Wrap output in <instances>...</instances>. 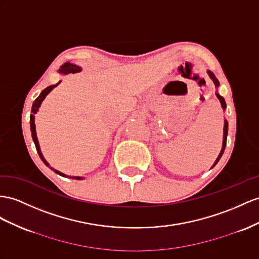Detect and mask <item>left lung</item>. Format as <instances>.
<instances>
[{
    "mask_svg": "<svg viewBox=\"0 0 259 259\" xmlns=\"http://www.w3.org/2000/svg\"><path fill=\"white\" fill-rule=\"evenodd\" d=\"M208 73H209V76L213 79V82H214V84H215V86H219V82H218V79L215 78V76H214V74L212 72H210V71H208ZM217 96H218V98L220 99V102H221V105H222V108L223 109H225L227 108V104H225V101H224V98L222 97V96H220L219 94H217ZM227 137H228V121L227 120H224V134H223V145H222V150H221V153H220V155H219V157L217 158V161H215V163H214V165L219 162V160H220L221 158V156H222V154H223V152H224V149H225V144H227ZM213 165V166H214ZM212 166V167H213Z\"/></svg>",
    "mask_w": 259,
    "mask_h": 259,
    "instance_id": "obj_1",
    "label": "left lung"
}]
</instances>
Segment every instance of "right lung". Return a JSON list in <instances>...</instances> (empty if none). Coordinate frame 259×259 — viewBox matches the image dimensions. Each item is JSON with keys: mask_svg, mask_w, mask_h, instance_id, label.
<instances>
[{"mask_svg": "<svg viewBox=\"0 0 259 259\" xmlns=\"http://www.w3.org/2000/svg\"><path fill=\"white\" fill-rule=\"evenodd\" d=\"M79 70H81V68H78L77 65H74V64H71V63H65V64H63L62 66H61V69L59 70V72L60 73H64V74H68V73H74V72H78ZM60 83V82H59ZM59 83H57V84H55V85H50V86H48L47 89H45L42 92H41V94L39 95L36 99H35V102H34V104H32V107H31V115H30V130H31V137H32V140H34V142H35V145H36V150H37V152H38V154H39V156H40V158H41V161L47 165V166L49 167V168H51L52 170L54 171H56L57 174H59V175H61V176H65L64 174H62V173H60V171H58V170H56L55 168H52V167H50V165L48 164V162L45 160L44 158V156H42V154H41V152H40V148H39V143H38V140H37V136H36V128H35V117H34V115L36 114V112L38 111V108L40 107V104L42 103V101L45 99V97L47 96V94L48 93L52 90V89H55L56 86L59 84ZM73 180H81V177H72Z\"/></svg>", "mask_w": 259, "mask_h": 259, "instance_id": "right-lung-1", "label": "right lung"}]
</instances>
